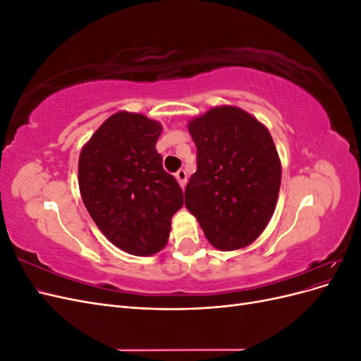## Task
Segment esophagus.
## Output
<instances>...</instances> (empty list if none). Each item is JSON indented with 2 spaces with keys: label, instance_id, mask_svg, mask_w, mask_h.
Returning <instances> with one entry per match:
<instances>
[{
  "label": "esophagus",
  "instance_id": "1",
  "mask_svg": "<svg viewBox=\"0 0 361 361\" xmlns=\"http://www.w3.org/2000/svg\"><path fill=\"white\" fill-rule=\"evenodd\" d=\"M174 178H176V180H178L179 185H180V188L183 190L185 185H187V171H185V170H179L176 174H174Z\"/></svg>",
  "mask_w": 361,
  "mask_h": 361
}]
</instances>
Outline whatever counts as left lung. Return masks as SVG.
Returning a JSON list of instances; mask_svg holds the SVG:
<instances>
[{
	"mask_svg": "<svg viewBox=\"0 0 361 361\" xmlns=\"http://www.w3.org/2000/svg\"><path fill=\"white\" fill-rule=\"evenodd\" d=\"M197 171L185 190V206L215 248L253 244L274 214L281 162L268 128L233 105L191 118Z\"/></svg>",
	"mask_w": 361,
	"mask_h": 361,
	"instance_id": "8db88e82",
	"label": "left lung"
}]
</instances>
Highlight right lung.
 Listing matches in <instances>:
<instances>
[{
	"label": "right lung",
	"mask_w": 361,
	"mask_h": 361,
	"mask_svg": "<svg viewBox=\"0 0 361 361\" xmlns=\"http://www.w3.org/2000/svg\"><path fill=\"white\" fill-rule=\"evenodd\" d=\"M162 125L138 113L108 117L82 146L78 183L99 231L120 250L152 256L167 245L171 216L183 206L178 180L164 171Z\"/></svg>",
	"instance_id": "1"
}]
</instances>
